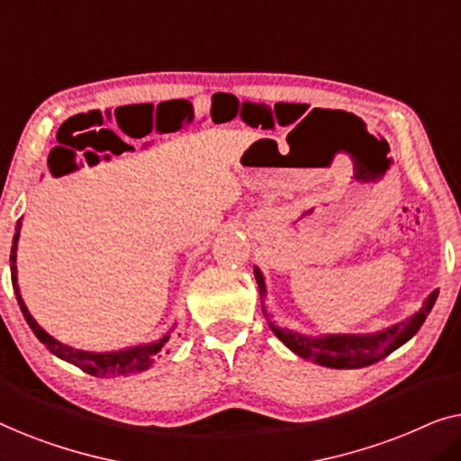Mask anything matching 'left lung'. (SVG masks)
<instances>
[{
    "mask_svg": "<svg viewBox=\"0 0 461 461\" xmlns=\"http://www.w3.org/2000/svg\"><path fill=\"white\" fill-rule=\"evenodd\" d=\"M258 287L264 295V279L260 270H254ZM438 298V289L428 295L424 306L420 308L413 317H409L401 323H396L388 330H382L377 333H369V336H323V338H306L300 336V333L283 331L279 327L270 323V330L275 331V336L281 339L283 344L287 346L289 350H294L295 355L302 358H308V361H314L319 365H325V367L333 369H358L367 367V365H374L382 361L384 357H388L390 352H394L399 346H402L407 339H411L428 314H430L434 302Z\"/></svg>",
    "mask_w": 461,
    "mask_h": 461,
    "instance_id": "left-lung-1",
    "label": "left lung"
}]
</instances>
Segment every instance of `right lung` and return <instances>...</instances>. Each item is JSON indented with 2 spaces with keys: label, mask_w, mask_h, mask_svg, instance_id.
<instances>
[{
  "label": "right lung",
  "mask_w": 461,
  "mask_h": 461,
  "mask_svg": "<svg viewBox=\"0 0 461 461\" xmlns=\"http://www.w3.org/2000/svg\"><path fill=\"white\" fill-rule=\"evenodd\" d=\"M87 163H94L98 161V157L94 155H86ZM21 222V220H18ZM16 243H18V232L14 235V241H12V254H10V270H12V287H14V294H16V300H18V306H21V311L24 314V319H27V323L31 330L37 338H40V342L46 346V348L52 352V355L60 357L62 361H68L73 363L75 367H79L81 371H86V374L90 375H128V374H138V371H144L153 361V357L157 355L163 348V344L167 342L169 336H166L159 342L155 344H149V346H136V348H130V350H122V352H84V350H75V348H68V346L60 344L59 339H54L52 336H48L46 331L41 330L40 325L35 323V319L31 317L27 306H24V302L21 298V294H18V285H16Z\"/></svg>",
  "instance_id": "1"
}]
</instances>
